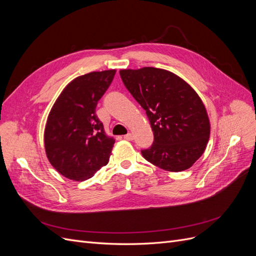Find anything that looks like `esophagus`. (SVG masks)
<instances>
[{"label":"esophagus","instance_id":"obj_1","mask_svg":"<svg viewBox=\"0 0 256 256\" xmlns=\"http://www.w3.org/2000/svg\"><path fill=\"white\" fill-rule=\"evenodd\" d=\"M124 138H125V140H127V141H132L134 140V136H132V134H127L126 136H124Z\"/></svg>","mask_w":256,"mask_h":256}]
</instances>
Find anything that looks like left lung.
I'll return each instance as SVG.
<instances>
[{
	"label": "left lung",
	"instance_id": "left-lung-1",
	"mask_svg": "<svg viewBox=\"0 0 256 256\" xmlns=\"http://www.w3.org/2000/svg\"><path fill=\"white\" fill-rule=\"evenodd\" d=\"M124 85L146 111L154 132L142 156L170 172L192 166L202 156L210 134L202 100L190 85L164 69L144 67L120 72Z\"/></svg>",
	"mask_w": 256,
	"mask_h": 256
}]
</instances>
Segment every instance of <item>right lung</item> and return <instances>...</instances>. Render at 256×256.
I'll return each instance as SVG.
<instances>
[{
    "label": "right lung",
    "mask_w": 256,
    "mask_h": 256,
    "mask_svg": "<svg viewBox=\"0 0 256 256\" xmlns=\"http://www.w3.org/2000/svg\"><path fill=\"white\" fill-rule=\"evenodd\" d=\"M115 72H94L76 78L60 92L49 113L46 154L53 168L69 180H88L109 162L115 141L106 136L96 106Z\"/></svg>",
    "instance_id": "add662e5"
}]
</instances>
